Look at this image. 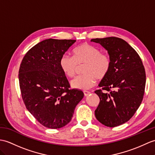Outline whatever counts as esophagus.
<instances>
[{
    "instance_id": "obj_1",
    "label": "esophagus",
    "mask_w": 155,
    "mask_h": 155,
    "mask_svg": "<svg viewBox=\"0 0 155 155\" xmlns=\"http://www.w3.org/2000/svg\"><path fill=\"white\" fill-rule=\"evenodd\" d=\"M83 92H84V96H88V95L90 94V93H91V92H90L89 91H84Z\"/></svg>"
}]
</instances>
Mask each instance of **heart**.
<instances>
[{"label":"heart","mask_w":155,"mask_h":155,"mask_svg":"<svg viewBox=\"0 0 155 155\" xmlns=\"http://www.w3.org/2000/svg\"><path fill=\"white\" fill-rule=\"evenodd\" d=\"M73 57L63 55L59 61L61 71L67 77L73 78L76 74L78 66L84 64L82 69L84 74L71 81L74 88L85 91L92 88L96 83V78L102 80L109 74L111 67L110 57L96 47L82 44L73 51Z\"/></svg>","instance_id":"b5f03b06"}]
</instances>
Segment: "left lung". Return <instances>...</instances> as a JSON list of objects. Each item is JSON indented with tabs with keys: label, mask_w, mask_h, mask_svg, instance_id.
I'll return each mask as SVG.
<instances>
[{
	"label": "left lung",
	"mask_w": 155,
	"mask_h": 155,
	"mask_svg": "<svg viewBox=\"0 0 155 155\" xmlns=\"http://www.w3.org/2000/svg\"><path fill=\"white\" fill-rule=\"evenodd\" d=\"M108 52L111 67L94 92L100 103L95 116L107 127L129 121L141 105L145 93L146 74L141 57L124 39L116 37L92 39Z\"/></svg>",
	"instance_id": "8db88e82"
}]
</instances>
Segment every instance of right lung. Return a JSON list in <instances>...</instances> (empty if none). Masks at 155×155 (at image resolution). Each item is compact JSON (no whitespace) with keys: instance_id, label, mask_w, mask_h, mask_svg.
Wrapping results in <instances>:
<instances>
[{"instance_id":"obj_1","label":"right lung","mask_w":155,"mask_h":155,"mask_svg":"<svg viewBox=\"0 0 155 155\" xmlns=\"http://www.w3.org/2000/svg\"><path fill=\"white\" fill-rule=\"evenodd\" d=\"M76 40L48 39L24 55L18 78L21 98L27 110L45 127L59 129L71 120L84 93L71 86L59 61Z\"/></svg>"}]
</instances>
